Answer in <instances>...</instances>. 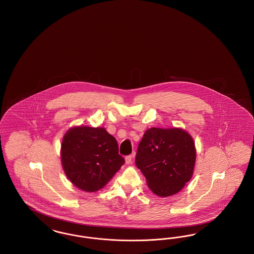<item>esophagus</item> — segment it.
Masks as SVG:
<instances>
[{
  "instance_id": "34e87169",
  "label": "esophagus",
  "mask_w": 254,
  "mask_h": 254,
  "mask_svg": "<svg viewBox=\"0 0 254 254\" xmlns=\"http://www.w3.org/2000/svg\"><path fill=\"white\" fill-rule=\"evenodd\" d=\"M133 155H127L126 156V163L127 164H131L132 163Z\"/></svg>"
}]
</instances>
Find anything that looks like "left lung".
Listing matches in <instances>:
<instances>
[{
    "mask_svg": "<svg viewBox=\"0 0 254 254\" xmlns=\"http://www.w3.org/2000/svg\"><path fill=\"white\" fill-rule=\"evenodd\" d=\"M196 151L193 140L181 128L152 127L138 145L135 164L145 175L149 189L161 197L181 190L193 173Z\"/></svg>",
    "mask_w": 254,
    "mask_h": 254,
    "instance_id": "1",
    "label": "left lung"
}]
</instances>
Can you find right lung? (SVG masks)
Here are the masks:
<instances>
[{
    "instance_id": "obj_1",
    "label": "right lung",
    "mask_w": 254,
    "mask_h": 254,
    "mask_svg": "<svg viewBox=\"0 0 254 254\" xmlns=\"http://www.w3.org/2000/svg\"><path fill=\"white\" fill-rule=\"evenodd\" d=\"M61 158L68 179L88 192L105 187L125 163L116 139L104 127L69 129L63 139Z\"/></svg>"
}]
</instances>
